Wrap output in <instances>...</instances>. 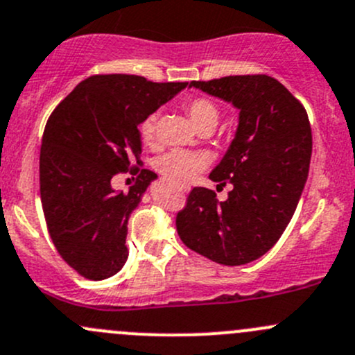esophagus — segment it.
<instances>
[{"mask_svg": "<svg viewBox=\"0 0 355 355\" xmlns=\"http://www.w3.org/2000/svg\"><path fill=\"white\" fill-rule=\"evenodd\" d=\"M184 192H189V189H185V191Z\"/></svg>", "mask_w": 355, "mask_h": 355, "instance_id": "34e87169", "label": "esophagus"}]
</instances>
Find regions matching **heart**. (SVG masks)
Masks as SVG:
<instances>
[{
  "mask_svg": "<svg viewBox=\"0 0 355 355\" xmlns=\"http://www.w3.org/2000/svg\"><path fill=\"white\" fill-rule=\"evenodd\" d=\"M185 110L191 114L192 121L199 130H213L220 121V106L209 98H191L185 103ZM156 127H157V113H151L141 121L139 125V134L141 139L149 144L155 141L156 137ZM206 166V157L200 153L192 151H182V149H175V151L166 153V155L159 156L156 159V170L163 175L166 180H170L175 185H185L204 170Z\"/></svg>",
  "mask_w": 355,
  "mask_h": 355,
  "instance_id": "obj_1",
  "label": "heart"
}]
</instances>
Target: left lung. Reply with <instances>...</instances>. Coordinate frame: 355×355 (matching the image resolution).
Returning <instances> with one entry per match:
<instances>
[{
  "label": "left lung",
  "mask_w": 355,
  "mask_h": 355,
  "mask_svg": "<svg viewBox=\"0 0 355 355\" xmlns=\"http://www.w3.org/2000/svg\"><path fill=\"white\" fill-rule=\"evenodd\" d=\"M191 87L232 103L239 127L227 155L211 171L228 199L194 187L177 214V232L200 256L239 266L257 259L278 242L299 202L309 173L313 134L299 99L270 75H230Z\"/></svg>",
  "instance_id": "obj_1"
}]
</instances>
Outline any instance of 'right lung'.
I'll return each instance as SVG.
<instances>
[{
  "mask_svg": "<svg viewBox=\"0 0 355 355\" xmlns=\"http://www.w3.org/2000/svg\"><path fill=\"white\" fill-rule=\"evenodd\" d=\"M139 75H92L53 110L39 157V184L49 237L80 277L105 280L128 257L127 223L156 173L142 170L139 123L187 87ZM138 175L128 193L110 178Z\"/></svg>",
  "mask_w": 355,
  "mask_h": 355,
  "instance_id": "1",
  "label": "right lung"
}]
</instances>
